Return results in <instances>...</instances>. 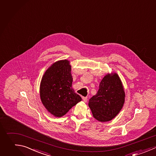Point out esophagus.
I'll use <instances>...</instances> for the list:
<instances>
[{
  "instance_id": "esophagus-1",
  "label": "esophagus",
  "mask_w": 156,
  "mask_h": 156,
  "mask_svg": "<svg viewBox=\"0 0 156 156\" xmlns=\"http://www.w3.org/2000/svg\"><path fill=\"white\" fill-rule=\"evenodd\" d=\"M82 99H83V101L85 102H87L88 98H87V97H82Z\"/></svg>"
}]
</instances>
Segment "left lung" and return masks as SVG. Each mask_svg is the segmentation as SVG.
I'll return each mask as SVG.
<instances>
[{"label": "left lung", "instance_id": "8db88e82", "mask_svg": "<svg viewBox=\"0 0 156 156\" xmlns=\"http://www.w3.org/2000/svg\"><path fill=\"white\" fill-rule=\"evenodd\" d=\"M125 101L122 82L116 73L106 74L99 84L97 93L89 100L88 105L93 117L99 121L107 122L121 111Z\"/></svg>", "mask_w": 156, "mask_h": 156}]
</instances>
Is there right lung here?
<instances>
[{"instance_id": "right-lung-1", "label": "right lung", "mask_w": 156, "mask_h": 156, "mask_svg": "<svg viewBox=\"0 0 156 156\" xmlns=\"http://www.w3.org/2000/svg\"><path fill=\"white\" fill-rule=\"evenodd\" d=\"M71 66L68 60L54 63L44 73L40 83L42 104L55 117L64 116L73 106L82 101L72 88Z\"/></svg>"}]
</instances>
